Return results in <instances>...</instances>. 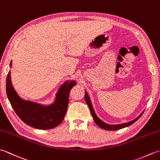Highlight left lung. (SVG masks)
<instances>
[{"mask_svg": "<svg viewBox=\"0 0 160 160\" xmlns=\"http://www.w3.org/2000/svg\"><path fill=\"white\" fill-rule=\"evenodd\" d=\"M84 99H85L86 103L87 104L88 107H89V108L91 113V115H92L93 120L95 122H96V124L98 126V127H100V128L105 129V130H107V131H116V130H119V129H121L122 128H125L127 127H128V126H130L132 124H133L135 122H136L144 113V111L142 112L139 116H138L135 119V120H132L131 122H126V123H123V124H109L105 123L104 122L100 120V119L97 116V115L96 114V113H95L93 106L91 102L90 98L89 97V95H88L87 91H85V94H84Z\"/></svg>", "mask_w": 160, "mask_h": 160, "instance_id": "8db88e82", "label": "left lung"}]
</instances>
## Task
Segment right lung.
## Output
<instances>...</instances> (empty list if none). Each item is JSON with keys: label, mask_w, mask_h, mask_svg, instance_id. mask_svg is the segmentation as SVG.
<instances>
[{"label": "right lung", "mask_w": 160, "mask_h": 160, "mask_svg": "<svg viewBox=\"0 0 160 160\" xmlns=\"http://www.w3.org/2000/svg\"><path fill=\"white\" fill-rule=\"evenodd\" d=\"M12 61L10 67H12ZM75 80H67L60 86L52 104L43 105L20 98L13 87L11 72L6 80V92L8 100L18 116L30 127L38 129H51L62 122L67 110L71 89L76 85Z\"/></svg>", "instance_id": "add662e5"}]
</instances>
